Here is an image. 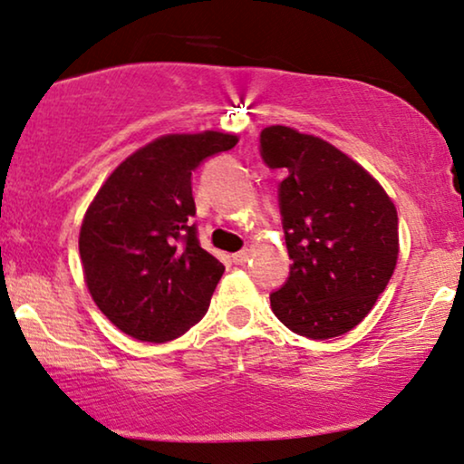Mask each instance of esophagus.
I'll list each match as a JSON object with an SVG mask.
<instances>
[{"instance_id": "34e87169", "label": "esophagus", "mask_w": 464, "mask_h": 464, "mask_svg": "<svg viewBox=\"0 0 464 464\" xmlns=\"http://www.w3.org/2000/svg\"><path fill=\"white\" fill-rule=\"evenodd\" d=\"M250 258V250L246 248V250H239V252H236V255H233V263L236 265H244L246 261H248Z\"/></svg>"}]
</instances>
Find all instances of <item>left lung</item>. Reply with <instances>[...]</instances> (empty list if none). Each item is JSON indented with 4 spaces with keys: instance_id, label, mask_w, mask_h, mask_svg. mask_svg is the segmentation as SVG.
Instances as JSON below:
<instances>
[{
    "instance_id": "8db88e82",
    "label": "left lung",
    "mask_w": 464,
    "mask_h": 464,
    "mask_svg": "<svg viewBox=\"0 0 464 464\" xmlns=\"http://www.w3.org/2000/svg\"><path fill=\"white\" fill-rule=\"evenodd\" d=\"M261 152L286 171L280 212L293 258L271 310L299 335H343L373 310L397 267V208L362 165L316 135L265 127Z\"/></svg>"
}]
</instances>
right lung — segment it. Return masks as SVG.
<instances>
[{"instance_id":"right-lung-1","label":"right lung","mask_w":464,"mask_h":464,"mask_svg":"<svg viewBox=\"0 0 464 464\" xmlns=\"http://www.w3.org/2000/svg\"><path fill=\"white\" fill-rule=\"evenodd\" d=\"M237 141L212 129L160 135L129 154L86 208L78 237L86 288L129 337L171 342L208 312L225 265L197 239L190 176Z\"/></svg>"}]
</instances>
